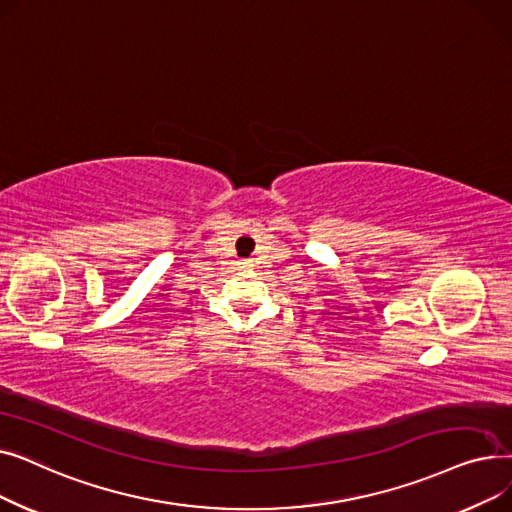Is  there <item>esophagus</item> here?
Masks as SVG:
<instances>
[{"instance_id": "esophagus-1", "label": "esophagus", "mask_w": 512, "mask_h": 512, "mask_svg": "<svg viewBox=\"0 0 512 512\" xmlns=\"http://www.w3.org/2000/svg\"><path fill=\"white\" fill-rule=\"evenodd\" d=\"M240 265H242V267H249V265H251V261H242Z\"/></svg>"}]
</instances>
